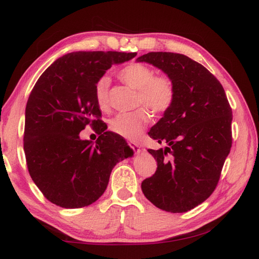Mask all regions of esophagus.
Listing matches in <instances>:
<instances>
[{
    "instance_id": "1",
    "label": "esophagus",
    "mask_w": 259,
    "mask_h": 259,
    "mask_svg": "<svg viewBox=\"0 0 259 259\" xmlns=\"http://www.w3.org/2000/svg\"><path fill=\"white\" fill-rule=\"evenodd\" d=\"M129 146H130L131 149L134 150V152L136 153V155H138V153H140L141 149H140V146H139L138 144H136V142L130 141V142H129Z\"/></svg>"
}]
</instances>
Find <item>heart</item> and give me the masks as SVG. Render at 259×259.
<instances>
[{"instance_id": "heart-1", "label": "heart", "mask_w": 259, "mask_h": 259, "mask_svg": "<svg viewBox=\"0 0 259 259\" xmlns=\"http://www.w3.org/2000/svg\"><path fill=\"white\" fill-rule=\"evenodd\" d=\"M119 79L138 90L137 104H144L153 113L160 114L168 111L176 97L174 80L167 74L155 75V71L149 65L131 62L118 71ZM108 76H101L95 84V97L99 108L106 110L109 107ZM150 121V114L146 108H139L134 112L119 113L110 121V130L124 139L138 140Z\"/></svg>"}]
</instances>
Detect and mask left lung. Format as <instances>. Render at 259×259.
I'll return each instance as SVG.
<instances>
[{
    "mask_svg": "<svg viewBox=\"0 0 259 259\" xmlns=\"http://www.w3.org/2000/svg\"><path fill=\"white\" fill-rule=\"evenodd\" d=\"M174 80L172 106L148 135L164 149H148L157 170L141 183L146 198L169 212H186L210 196L232 148V108L214 75L190 58L149 52L137 59Z\"/></svg>",
    "mask_w": 259,
    "mask_h": 259,
    "instance_id": "left-lung-1",
    "label": "left lung"
}]
</instances>
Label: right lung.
I'll return each instance as SVG.
<instances>
[{"label": "right lung", "instance_id": "add662e5", "mask_svg": "<svg viewBox=\"0 0 259 259\" xmlns=\"http://www.w3.org/2000/svg\"><path fill=\"white\" fill-rule=\"evenodd\" d=\"M136 52H72L56 60L33 88L25 108L24 152L32 180L49 201L62 208L91 205L107 189L119 161L134 155L123 138L104 131L96 82ZM91 125L96 143L79 139Z\"/></svg>", "mask_w": 259, "mask_h": 259}]
</instances>
